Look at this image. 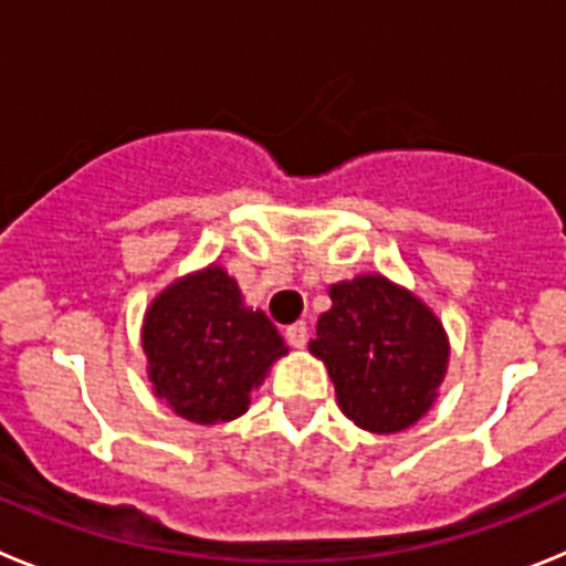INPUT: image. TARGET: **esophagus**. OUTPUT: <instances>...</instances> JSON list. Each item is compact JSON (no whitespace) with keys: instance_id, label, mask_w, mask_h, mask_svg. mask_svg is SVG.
Masks as SVG:
<instances>
[{"instance_id":"esophagus-1","label":"esophagus","mask_w":566,"mask_h":566,"mask_svg":"<svg viewBox=\"0 0 566 566\" xmlns=\"http://www.w3.org/2000/svg\"><path fill=\"white\" fill-rule=\"evenodd\" d=\"M286 339L292 348H303L308 343L306 323H292V326H286Z\"/></svg>"}]
</instances>
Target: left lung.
Returning a JSON list of instances; mask_svg holds the SVG:
<instances>
[{
	"instance_id": "8db88e82",
	"label": "left lung",
	"mask_w": 566,
	"mask_h": 566,
	"mask_svg": "<svg viewBox=\"0 0 566 566\" xmlns=\"http://www.w3.org/2000/svg\"><path fill=\"white\" fill-rule=\"evenodd\" d=\"M308 343L326 363L343 413L371 433L411 428L448 368V337L422 300L379 274L332 286Z\"/></svg>"
}]
</instances>
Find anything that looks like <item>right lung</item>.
Here are the masks:
<instances>
[{"label": "right lung", "mask_w": 566, "mask_h": 566, "mask_svg": "<svg viewBox=\"0 0 566 566\" xmlns=\"http://www.w3.org/2000/svg\"><path fill=\"white\" fill-rule=\"evenodd\" d=\"M144 352L158 399L189 422L214 424L247 411L286 345L266 314L243 306L238 283L209 266L149 306Z\"/></svg>", "instance_id": "obj_1"}]
</instances>
